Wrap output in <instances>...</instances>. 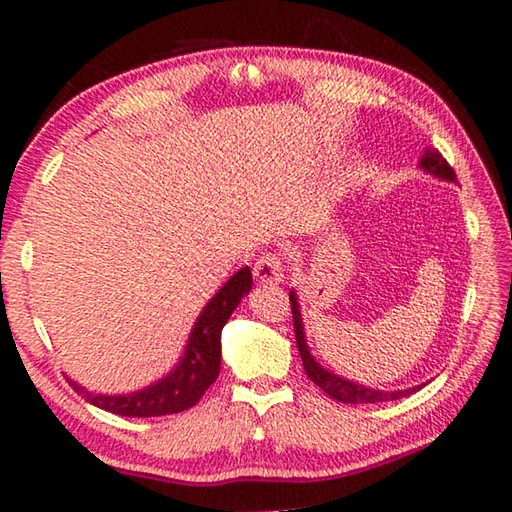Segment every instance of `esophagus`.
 Listing matches in <instances>:
<instances>
[{"instance_id": "esophagus-1", "label": "esophagus", "mask_w": 512, "mask_h": 512, "mask_svg": "<svg viewBox=\"0 0 512 512\" xmlns=\"http://www.w3.org/2000/svg\"><path fill=\"white\" fill-rule=\"evenodd\" d=\"M282 259L275 253H264L253 266V275L259 284H277L284 280Z\"/></svg>"}]
</instances>
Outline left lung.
Segmentation results:
<instances>
[{
	"mask_svg": "<svg viewBox=\"0 0 512 512\" xmlns=\"http://www.w3.org/2000/svg\"><path fill=\"white\" fill-rule=\"evenodd\" d=\"M420 169H424L427 173H431V176H436L440 180H447V183H456L454 169L449 167V162L436 149H424V155L420 160ZM289 300H291L293 329H296V343H298V350H300L302 366H305L307 377L314 381L318 388H323V391L329 397H332V400L343 402V404H375V402L400 400V397H406V395H411L415 391H420V386L409 388V391H391V393L377 391V388L354 384V381H350V379H343L339 375H334V372L325 370L314 357H311V352L307 348V339H305V332H302V318H300V307H298L296 293L291 291Z\"/></svg>",
	"mask_w": 512,
	"mask_h": 512,
	"instance_id": "8db88e82",
	"label": "left lung"
}]
</instances>
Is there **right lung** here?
Returning <instances> with one entry per match:
<instances>
[{
	"instance_id": "add662e5",
	"label": "right lung",
	"mask_w": 512,
	"mask_h": 512,
	"mask_svg": "<svg viewBox=\"0 0 512 512\" xmlns=\"http://www.w3.org/2000/svg\"><path fill=\"white\" fill-rule=\"evenodd\" d=\"M253 287V273L244 266L230 277L223 287L214 293V298L203 307L201 316L189 334L185 354L178 366L169 375L153 381L151 386L135 393L124 395H101L90 393L76 381L69 379L74 391L85 397L99 409L126 415V418H158L192 409L210 388L221 370V329L228 323L232 311L237 309L241 298Z\"/></svg>"
}]
</instances>
